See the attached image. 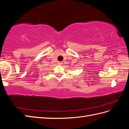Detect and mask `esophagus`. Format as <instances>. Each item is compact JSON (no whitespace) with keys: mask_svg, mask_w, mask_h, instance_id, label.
I'll return each mask as SVG.
<instances>
[{"mask_svg":"<svg viewBox=\"0 0 129 129\" xmlns=\"http://www.w3.org/2000/svg\"><path fill=\"white\" fill-rule=\"evenodd\" d=\"M62 63L61 62H57V64H58V65H62Z\"/></svg>","mask_w":129,"mask_h":129,"instance_id":"34e87169","label":"esophagus"}]
</instances>
